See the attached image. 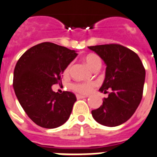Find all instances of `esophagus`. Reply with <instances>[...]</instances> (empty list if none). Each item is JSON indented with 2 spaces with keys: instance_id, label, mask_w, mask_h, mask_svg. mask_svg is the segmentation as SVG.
<instances>
[{
  "instance_id": "1",
  "label": "esophagus",
  "mask_w": 157,
  "mask_h": 157,
  "mask_svg": "<svg viewBox=\"0 0 157 157\" xmlns=\"http://www.w3.org/2000/svg\"><path fill=\"white\" fill-rule=\"evenodd\" d=\"M76 98L78 99H83V98H87L86 95H83V94H76Z\"/></svg>"
}]
</instances>
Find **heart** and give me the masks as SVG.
I'll return each instance as SVG.
<instances>
[{
	"label": "heart",
	"mask_w": 157,
	"mask_h": 157,
	"mask_svg": "<svg viewBox=\"0 0 157 157\" xmlns=\"http://www.w3.org/2000/svg\"><path fill=\"white\" fill-rule=\"evenodd\" d=\"M85 62L86 64L91 68L92 70H95L97 68H100L101 65H102V61H101L100 58H99L97 54H87L85 57ZM71 64H69L66 67V69L64 71L65 75H68L71 71ZM97 83L95 82H76L72 85V88L74 90L81 94H87L90 93L93 90L95 86H96Z\"/></svg>",
	"instance_id": "b5f03b06"
}]
</instances>
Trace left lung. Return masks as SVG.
Listing matches in <instances>:
<instances>
[{
	"label": "left lung",
	"instance_id": "left-lung-1",
	"mask_svg": "<svg viewBox=\"0 0 157 157\" xmlns=\"http://www.w3.org/2000/svg\"><path fill=\"white\" fill-rule=\"evenodd\" d=\"M107 65L99 90L108 97L103 105L91 111L94 120L107 127H116L130 119L143 96L145 69L134 51L120 44L88 46ZM109 90L107 92V90Z\"/></svg>",
	"mask_w": 157,
	"mask_h": 157
}]
</instances>
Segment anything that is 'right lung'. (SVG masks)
<instances>
[{"label":"right lung","instance_id":"add662e5","mask_svg":"<svg viewBox=\"0 0 157 157\" xmlns=\"http://www.w3.org/2000/svg\"><path fill=\"white\" fill-rule=\"evenodd\" d=\"M76 56L75 50L42 42L18 59L13 72L14 91L25 112L38 126L55 128L69 119L75 94L54 92L52 86L62 83L63 71Z\"/></svg>","mask_w":157,"mask_h":157}]
</instances>
